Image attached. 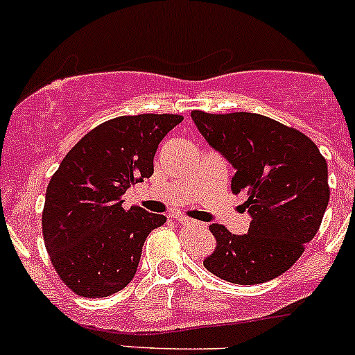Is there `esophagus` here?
I'll return each mask as SVG.
<instances>
[{
    "instance_id": "34e87169",
    "label": "esophagus",
    "mask_w": 355,
    "mask_h": 355,
    "mask_svg": "<svg viewBox=\"0 0 355 355\" xmlns=\"http://www.w3.org/2000/svg\"><path fill=\"white\" fill-rule=\"evenodd\" d=\"M177 220H178V223L187 225V227H204V223H200V221L191 220V218H187V216H178Z\"/></svg>"
}]
</instances>
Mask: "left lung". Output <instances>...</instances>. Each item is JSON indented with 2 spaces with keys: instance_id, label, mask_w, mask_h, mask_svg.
I'll return each instance as SVG.
<instances>
[{
  "instance_id": "left-lung-1",
  "label": "left lung",
  "mask_w": 355,
  "mask_h": 355,
  "mask_svg": "<svg viewBox=\"0 0 355 355\" xmlns=\"http://www.w3.org/2000/svg\"><path fill=\"white\" fill-rule=\"evenodd\" d=\"M207 144L234 166L232 192H244L249 232L211 225L216 249L204 268L221 280L256 285L280 277L313 241L330 200L328 164L302 132L257 113L192 111Z\"/></svg>"
}]
</instances>
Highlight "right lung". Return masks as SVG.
<instances>
[{"label": "right lung", "mask_w": 355, "mask_h": 355, "mask_svg": "<svg viewBox=\"0 0 355 355\" xmlns=\"http://www.w3.org/2000/svg\"><path fill=\"white\" fill-rule=\"evenodd\" d=\"M180 114H137L105 121L68 151L49 180L42 235L49 259L68 288L108 297L127 287L142 245L166 221L121 196L155 171L156 149Z\"/></svg>", "instance_id": "1"}]
</instances>
